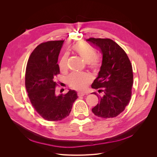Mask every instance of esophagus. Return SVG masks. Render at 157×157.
<instances>
[{
    "instance_id": "obj_1",
    "label": "esophagus",
    "mask_w": 157,
    "mask_h": 157,
    "mask_svg": "<svg viewBox=\"0 0 157 157\" xmlns=\"http://www.w3.org/2000/svg\"><path fill=\"white\" fill-rule=\"evenodd\" d=\"M86 94L84 92H78V96L79 97H81V96H84Z\"/></svg>"
}]
</instances>
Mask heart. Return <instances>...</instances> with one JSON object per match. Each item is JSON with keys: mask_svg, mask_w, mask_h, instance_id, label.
Segmentation results:
<instances>
[{"mask_svg": "<svg viewBox=\"0 0 157 157\" xmlns=\"http://www.w3.org/2000/svg\"><path fill=\"white\" fill-rule=\"evenodd\" d=\"M73 50L86 62L90 68L97 70L99 67V61L95 57L96 52L93 47L84 43H76L73 47ZM68 54H65L61 59L59 66L61 71L68 69ZM92 80L91 76L86 73H73L68 78L70 86L78 90H84Z\"/></svg>", "mask_w": 157, "mask_h": 157, "instance_id": "heart-1", "label": "heart"}]
</instances>
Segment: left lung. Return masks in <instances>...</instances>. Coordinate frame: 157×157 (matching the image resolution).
Wrapping results in <instances>:
<instances>
[{"instance_id": "obj_1", "label": "left lung", "mask_w": 157, "mask_h": 157, "mask_svg": "<svg viewBox=\"0 0 157 157\" xmlns=\"http://www.w3.org/2000/svg\"><path fill=\"white\" fill-rule=\"evenodd\" d=\"M98 48L102 55V64L98 78L91 85L98 89V104L93 113L102 118L115 117L129 103L133 85L131 63L124 50L109 38H90L86 40Z\"/></svg>"}]
</instances>
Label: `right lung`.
Segmentation results:
<instances>
[{"instance_id":"1","label":"right lung","mask_w":157,"mask_h":157,"mask_svg":"<svg viewBox=\"0 0 157 157\" xmlns=\"http://www.w3.org/2000/svg\"><path fill=\"white\" fill-rule=\"evenodd\" d=\"M64 40L49 41L37 46L29 59L25 73V87L30 101L37 113L48 121L68 117L78 98L70 89L66 94L56 95L55 77L59 74L58 56Z\"/></svg>"}]
</instances>
